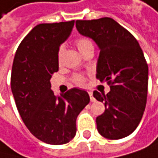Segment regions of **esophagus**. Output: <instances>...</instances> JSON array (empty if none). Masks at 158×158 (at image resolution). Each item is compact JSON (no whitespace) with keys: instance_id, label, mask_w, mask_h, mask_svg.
<instances>
[{"instance_id":"34e87169","label":"esophagus","mask_w":158,"mask_h":158,"mask_svg":"<svg viewBox=\"0 0 158 158\" xmlns=\"http://www.w3.org/2000/svg\"><path fill=\"white\" fill-rule=\"evenodd\" d=\"M89 97H90V101H91V102H94V101H95V98L93 97V94H92L91 91L89 92Z\"/></svg>"}]
</instances>
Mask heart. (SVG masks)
Listing matches in <instances>:
<instances>
[{
    "mask_svg": "<svg viewBox=\"0 0 158 158\" xmlns=\"http://www.w3.org/2000/svg\"><path fill=\"white\" fill-rule=\"evenodd\" d=\"M75 45L76 47L78 48L79 52L83 54L88 52L89 51H94V44H93V41L88 36H81V37H78L75 41ZM63 54H64V47L61 46L59 49H58V52H57V60H58V63L61 64L62 62V57H63ZM73 81L75 85H84L85 83V76L84 74H75L73 77Z\"/></svg>",
    "mask_w": 158,
    "mask_h": 158,
    "instance_id": "1",
    "label": "heart"
}]
</instances>
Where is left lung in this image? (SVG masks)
<instances>
[{
	"instance_id": "1",
	"label": "left lung",
	"mask_w": 158,
	"mask_h": 158,
	"mask_svg": "<svg viewBox=\"0 0 158 158\" xmlns=\"http://www.w3.org/2000/svg\"><path fill=\"white\" fill-rule=\"evenodd\" d=\"M75 24L99 46L96 78L110 86L106 95L93 92L106 106L96 118L97 130L109 139L125 138L138 127L146 106L148 65L143 52L135 36L111 18L76 20Z\"/></svg>"
}]
</instances>
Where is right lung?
<instances>
[{
    "label": "right lung",
    "mask_w": 158,
    "mask_h": 158,
    "mask_svg": "<svg viewBox=\"0 0 158 158\" xmlns=\"http://www.w3.org/2000/svg\"><path fill=\"white\" fill-rule=\"evenodd\" d=\"M73 25L74 20L35 26L19 45L12 66L11 89L23 123L36 139L52 145L74 138L77 116L89 102L85 90L72 89L56 96L51 89L59 46Z\"/></svg>",
    "instance_id": "obj_1"
}]
</instances>
